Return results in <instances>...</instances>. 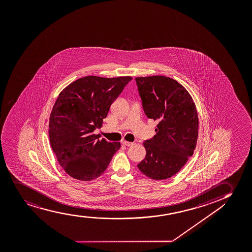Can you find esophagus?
Returning <instances> with one entry per match:
<instances>
[{
    "label": "esophagus",
    "mask_w": 252,
    "mask_h": 252,
    "mask_svg": "<svg viewBox=\"0 0 252 252\" xmlns=\"http://www.w3.org/2000/svg\"><path fill=\"white\" fill-rule=\"evenodd\" d=\"M122 143H123V145H125V146L130 147L131 145H133V143H130V142H127V141H123Z\"/></svg>",
    "instance_id": "34e87169"
}]
</instances>
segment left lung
<instances>
[{"label":"left lung","instance_id":"8db88e82","mask_svg":"<svg viewBox=\"0 0 252 252\" xmlns=\"http://www.w3.org/2000/svg\"><path fill=\"white\" fill-rule=\"evenodd\" d=\"M143 110L157 121L156 135L146 140V156L137 165L143 174L165 180L177 174L195 149L199 119L192 96L185 87L163 75L137 77Z\"/></svg>","mask_w":252,"mask_h":252}]
</instances>
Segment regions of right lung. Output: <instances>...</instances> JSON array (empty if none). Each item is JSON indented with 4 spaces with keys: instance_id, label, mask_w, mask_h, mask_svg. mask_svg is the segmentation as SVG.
I'll list each match as a JSON object with an SVG mask.
<instances>
[{
    "instance_id": "right-lung-1",
    "label": "right lung",
    "mask_w": 252,
    "mask_h": 252,
    "mask_svg": "<svg viewBox=\"0 0 252 252\" xmlns=\"http://www.w3.org/2000/svg\"><path fill=\"white\" fill-rule=\"evenodd\" d=\"M130 76H85L59 94L50 115L49 138L58 161L67 174L81 181L94 180L105 171L120 142H108L100 129L109 108Z\"/></svg>"
}]
</instances>
